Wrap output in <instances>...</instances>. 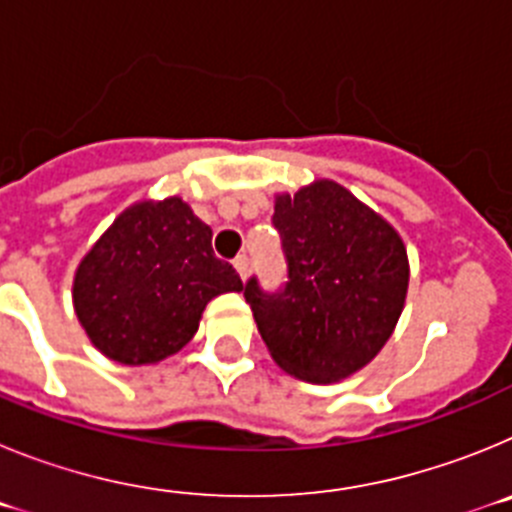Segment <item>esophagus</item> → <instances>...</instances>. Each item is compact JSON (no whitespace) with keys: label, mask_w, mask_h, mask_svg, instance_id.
I'll return each instance as SVG.
<instances>
[{"label":"esophagus","mask_w":512,"mask_h":512,"mask_svg":"<svg viewBox=\"0 0 512 512\" xmlns=\"http://www.w3.org/2000/svg\"><path fill=\"white\" fill-rule=\"evenodd\" d=\"M233 266H235V271H238V277H241V279L248 277V266H251V264H248L246 253H243V256H238V259L233 261Z\"/></svg>","instance_id":"obj_1"}]
</instances>
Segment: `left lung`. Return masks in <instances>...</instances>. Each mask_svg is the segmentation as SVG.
Listing matches in <instances>:
<instances>
[{
  "mask_svg": "<svg viewBox=\"0 0 512 512\" xmlns=\"http://www.w3.org/2000/svg\"><path fill=\"white\" fill-rule=\"evenodd\" d=\"M287 284L264 292L251 277V305L271 359L305 382H341L390 341L408 295V251L384 217L341 184L320 179L279 194Z\"/></svg>",
  "mask_w": 512,
  "mask_h": 512,
  "instance_id": "8db88e82",
  "label": "left lung"
}]
</instances>
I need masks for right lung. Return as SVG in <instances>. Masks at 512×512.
I'll use <instances>...</instances> for the list:
<instances>
[{"instance_id":"right-lung-1","label":"right lung","mask_w":512,"mask_h":512,"mask_svg":"<svg viewBox=\"0 0 512 512\" xmlns=\"http://www.w3.org/2000/svg\"><path fill=\"white\" fill-rule=\"evenodd\" d=\"M241 289L210 225L169 197L128 207L104 230L76 269L74 310L107 359L156 364L192 341L212 297Z\"/></svg>"}]
</instances>
